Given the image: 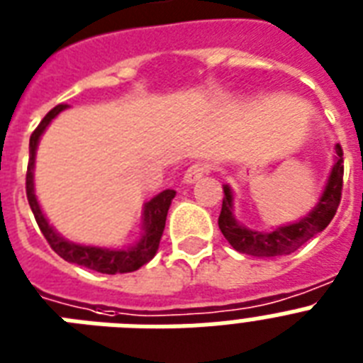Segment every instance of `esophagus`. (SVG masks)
Instances as JSON below:
<instances>
[{
  "label": "esophagus",
  "instance_id": "34e87169",
  "mask_svg": "<svg viewBox=\"0 0 363 363\" xmlns=\"http://www.w3.org/2000/svg\"><path fill=\"white\" fill-rule=\"evenodd\" d=\"M208 172H210L208 162L191 164V166L186 169V173H184V182H186V184H194V182L199 181L201 177H205Z\"/></svg>",
  "mask_w": 363,
  "mask_h": 363
}]
</instances>
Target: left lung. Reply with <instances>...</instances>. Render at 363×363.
Here are the masks:
<instances>
[{
    "mask_svg": "<svg viewBox=\"0 0 363 363\" xmlns=\"http://www.w3.org/2000/svg\"><path fill=\"white\" fill-rule=\"evenodd\" d=\"M334 155V166L327 179V184L323 188L318 203L304 218L297 219L294 223L280 225L271 230H255L240 223L234 214V194L228 184H225L223 205L219 214V228L227 238V242L236 251L251 255V257H280L297 251L303 243L313 238L315 234L325 230L336 214L340 199H342L343 186V151L340 144H336Z\"/></svg>",
    "mask_w": 363,
    "mask_h": 363,
    "instance_id": "obj_1",
    "label": "left lung"
}]
</instances>
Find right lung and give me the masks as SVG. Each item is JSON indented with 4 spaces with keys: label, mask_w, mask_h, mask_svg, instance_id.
Returning a JSON list of instances; mask_svg holds the SVG:
<instances>
[{
    "label": "right lung",
    "mask_w": 363,
    "mask_h": 363,
    "mask_svg": "<svg viewBox=\"0 0 363 363\" xmlns=\"http://www.w3.org/2000/svg\"><path fill=\"white\" fill-rule=\"evenodd\" d=\"M66 105H57L53 111L45 114L40 125L36 127L35 133L29 140V166H27V177H26V190H27V201L31 206L33 214H35L36 223L40 227L44 238L51 245L60 258L66 262L77 264V266L88 267L92 271H99V273H106V275H116V273H130L147 264L151 258L157 255L158 245H160V238H162L164 227H166V216L169 205H172L173 197H175V190H164L160 194L149 199L142 208V233L140 238L136 240L133 245L123 249L114 247H99V245H86V243H75L66 240L57 233V228L48 221L44 210H42L40 203L36 199L35 194V162H36V149L40 144L42 135L48 129V125L57 118L62 111H66Z\"/></svg>",
    "instance_id": "1"
}]
</instances>
